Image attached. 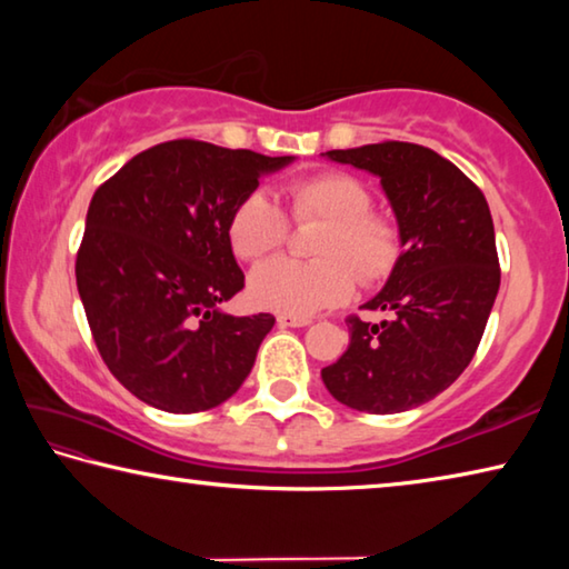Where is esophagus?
<instances>
[{"mask_svg":"<svg viewBox=\"0 0 569 569\" xmlns=\"http://www.w3.org/2000/svg\"><path fill=\"white\" fill-rule=\"evenodd\" d=\"M278 323L291 326V329H301V326L311 323V316H288V313H281V316H278Z\"/></svg>","mask_w":569,"mask_h":569,"instance_id":"1","label":"esophagus"}]
</instances>
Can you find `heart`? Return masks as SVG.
Instances as JSON below:
<instances>
[{
  "label": "heart",
  "mask_w": 569,
  "mask_h": 569,
  "mask_svg": "<svg viewBox=\"0 0 569 569\" xmlns=\"http://www.w3.org/2000/svg\"><path fill=\"white\" fill-rule=\"evenodd\" d=\"M291 213L303 220H323L313 256L301 263L273 258L250 273V298L268 311L311 316L343 303L353 293L356 276L366 286L389 278L401 256V233L389 216L371 210V188L341 170H323L296 180L288 188ZM288 218L266 190L240 198L228 220V240L240 261H258L283 246Z\"/></svg>",
  "instance_id": "obj_1"
}]
</instances>
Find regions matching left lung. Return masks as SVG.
<instances>
[{"label":"left lung","mask_w":569,"mask_h":569,"mask_svg":"<svg viewBox=\"0 0 569 569\" xmlns=\"http://www.w3.org/2000/svg\"><path fill=\"white\" fill-rule=\"evenodd\" d=\"M326 158L381 178L401 256L387 286L363 303L391 319L349 316V349L321 379L356 411H409L459 379L485 333L499 291L492 213L455 162L423 146L387 140Z\"/></svg>","instance_id":"left-lung-1"}]
</instances>
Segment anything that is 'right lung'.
<instances>
[{"instance_id": "add662e5", "label": "right lung", "mask_w": 569, "mask_h": 569, "mask_svg": "<svg viewBox=\"0 0 569 569\" xmlns=\"http://www.w3.org/2000/svg\"><path fill=\"white\" fill-rule=\"evenodd\" d=\"M293 162L203 140L142 150L94 190L77 291L112 377L170 413L213 409L253 369L271 313L230 316L246 283L228 220L258 178Z\"/></svg>"}]
</instances>
